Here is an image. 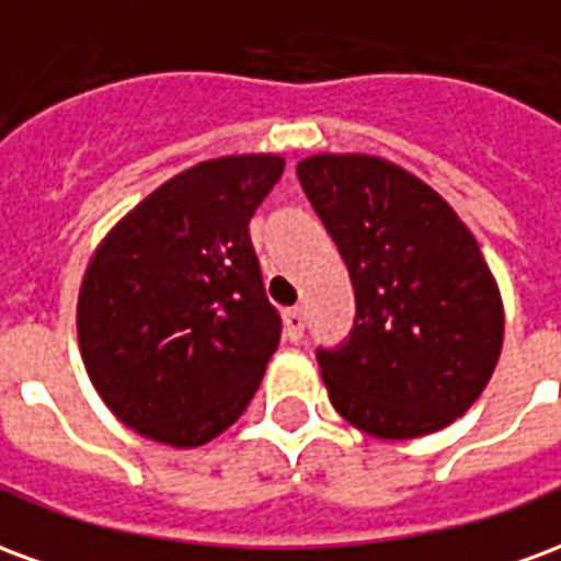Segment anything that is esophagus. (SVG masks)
I'll return each mask as SVG.
<instances>
[{"instance_id":"obj_1","label":"esophagus","mask_w":561,"mask_h":561,"mask_svg":"<svg viewBox=\"0 0 561 561\" xmlns=\"http://www.w3.org/2000/svg\"><path fill=\"white\" fill-rule=\"evenodd\" d=\"M282 321H285V336L291 342H300V336H304V328H306V318H304V309H285V316H282Z\"/></svg>"}]
</instances>
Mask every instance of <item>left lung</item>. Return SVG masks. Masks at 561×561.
Masks as SVG:
<instances>
[{
  "instance_id": "obj_1",
  "label": "left lung",
  "mask_w": 561,
  "mask_h": 561,
  "mask_svg": "<svg viewBox=\"0 0 561 561\" xmlns=\"http://www.w3.org/2000/svg\"><path fill=\"white\" fill-rule=\"evenodd\" d=\"M297 176L348 267V342L318 348L330 402L376 438L469 412L493 376L505 309L481 245L435 188L378 156H309Z\"/></svg>"
}]
</instances>
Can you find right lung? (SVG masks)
<instances>
[{
  "instance_id": "1",
  "label": "right lung",
  "mask_w": 561,
  "mask_h": 561,
  "mask_svg": "<svg viewBox=\"0 0 561 561\" xmlns=\"http://www.w3.org/2000/svg\"><path fill=\"white\" fill-rule=\"evenodd\" d=\"M282 156H225L176 173L116 221L78 297L80 357L135 433L197 447L255 397L282 336L249 219Z\"/></svg>"
}]
</instances>
